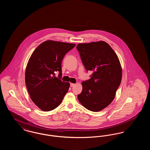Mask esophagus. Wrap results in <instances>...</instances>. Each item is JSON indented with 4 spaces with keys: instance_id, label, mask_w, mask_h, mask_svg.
<instances>
[{
    "instance_id": "34e87169",
    "label": "esophagus",
    "mask_w": 150,
    "mask_h": 150,
    "mask_svg": "<svg viewBox=\"0 0 150 150\" xmlns=\"http://www.w3.org/2000/svg\"><path fill=\"white\" fill-rule=\"evenodd\" d=\"M75 86V84H74V83H71V84H70V86H71V87H73V86Z\"/></svg>"
}]
</instances>
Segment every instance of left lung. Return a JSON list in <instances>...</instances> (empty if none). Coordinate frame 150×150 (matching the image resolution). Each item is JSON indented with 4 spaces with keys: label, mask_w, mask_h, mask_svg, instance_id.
Instances as JSON below:
<instances>
[{
    "label": "left lung",
    "mask_w": 150,
    "mask_h": 150,
    "mask_svg": "<svg viewBox=\"0 0 150 150\" xmlns=\"http://www.w3.org/2000/svg\"><path fill=\"white\" fill-rule=\"evenodd\" d=\"M76 48L86 71H93L91 78L81 83L79 101L90 111H100L112 102L121 83L120 62L114 50L103 41L80 43Z\"/></svg>",
    "instance_id": "obj_1"
}]
</instances>
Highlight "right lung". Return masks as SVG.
<instances>
[{
  "instance_id": "1",
  "label": "right lung",
  "mask_w": 150,
  "mask_h": 150,
  "mask_svg": "<svg viewBox=\"0 0 150 150\" xmlns=\"http://www.w3.org/2000/svg\"><path fill=\"white\" fill-rule=\"evenodd\" d=\"M75 44L47 40L40 44L29 58L25 84L33 102L40 110L49 111L58 107L69 91L70 83L62 81L61 63ZM59 72V78L55 77Z\"/></svg>"
}]
</instances>
